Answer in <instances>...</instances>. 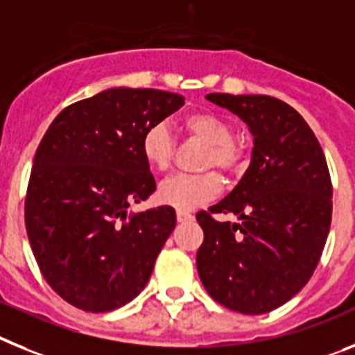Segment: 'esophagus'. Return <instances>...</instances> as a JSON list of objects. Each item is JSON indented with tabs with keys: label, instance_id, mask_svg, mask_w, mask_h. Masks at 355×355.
Returning <instances> with one entry per match:
<instances>
[{
	"label": "esophagus",
	"instance_id": "1",
	"mask_svg": "<svg viewBox=\"0 0 355 355\" xmlns=\"http://www.w3.org/2000/svg\"><path fill=\"white\" fill-rule=\"evenodd\" d=\"M177 220L180 221V223H184V221H191L193 220V214H189V212L186 211H177Z\"/></svg>",
	"mask_w": 355,
	"mask_h": 355
}]
</instances>
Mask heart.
<instances>
[{
  "label": "heart",
  "mask_w": 355,
  "mask_h": 355,
  "mask_svg": "<svg viewBox=\"0 0 355 355\" xmlns=\"http://www.w3.org/2000/svg\"><path fill=\"white\" fill-rule=\"evenodd\" d=\"M180 130L193 139L205 143L202 152V168H218L223 173H236L248 159V150L234 137V128L220 114L195 110L178 121ZM141 153L153 171L166 173L173 164L175 139L164 123L146 128L141 137ZM221 189V178L216 171L196 175H175L162 182L159 200L178 211H193Z\"/></svg>",
  "instance_id": "obj_1"
}]
</instances>
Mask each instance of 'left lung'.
Segmentation results:
<instances>
[{"label": "left lung", "instance_id": "8db88e82", "mask_svg": "<svg viewBox=\"0 0 355 355\" xmlns=\"http://www.w3.org/2000/svg\"><path fill=\"white\" fill-rule=\"evenodd\" d=\"M205 98L250 126L254 152L232 193L196 214L203 230L198 275L221 306L270 313L318 266L331 230V173L316 135L291 105L266 94ZM214 214H234L242 223L218 222Z\"/></svg>", "mask_w": 355, "mask_h": 355}]
</instances>
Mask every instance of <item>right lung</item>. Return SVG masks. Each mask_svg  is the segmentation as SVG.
<instances>
[{
    "label": "right lung",
    "mask_w": 355,
    "mask_h": 355,
    "mask_svg": "<svg viewBox=\"0 0 355 355\" xmlns=\"http://www.w3.org/2000/svg\"><path fill=\"white\" fill-rule=\"evenodd\" d=\"M182 105L159 89H107L66 107L46 130L24 223L42 277L71 306L114 311L150 280L177 216L168 205L128 214L155 191L141 137Z\"/></svg>",
    "instance_id": "right-lung-1"
}]
</instances>
